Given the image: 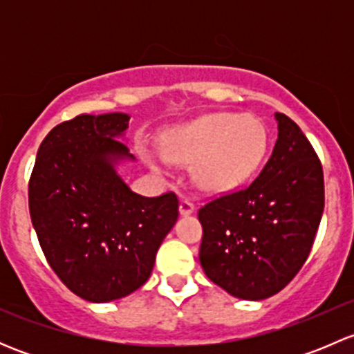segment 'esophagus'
Returning a JSON list of instances; mask_svg holds the SVG:
<instances>
[{"label":"esophagus","mask_w":354,"mask_h":354,"mask_svg":"<svg viewBox=\"0 0 354 354\" xmlns=\"http://www.w3.org/2000/svg\"><path fill=\"white\" fill-rule=\"evenodd\" d=\"M194 210H195V205L190 202V200H181L180 202L181 216H190V214H194Z\"/></svg>","instance_id":"1"}]
</instances>
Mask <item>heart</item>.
<instances>
[{
  "instance_id": "heart-1",
  "label": "heart",
  "mask_w": 354,
  "mask_h": 354,
  "mask_svg": "<svg viewBox=\"0 0 354 354\" xmlns=\"http://www.w3.org/2000/svg\"><path fill=\"white\" fill-rule=\"evenodd\" d=\"M159 142L167 160L192 166V180L200 192L221 195L255 173L267 154L269 133L255 116L210 113L167 128Z\"/></svg>"
}]
</instances>
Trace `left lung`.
<instances>
[{"instance_id":"8db88e82","label":"left lung","mask_w":354,"mask_h":354,"mask_svg":"<svg viewBox=\"0 0 354 354\" xmlns=\"http://www.w3.org/2000/svg\"><path fill=\"white\" fill-rule=\"evenodd\" d=\"M277 140L259 178L198 210L200 266L240 299L279 292L308 259L324 212L322 164L301 128L274 114Z\"/></svg>"}]
</instances>
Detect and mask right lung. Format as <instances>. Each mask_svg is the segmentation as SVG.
<instances>
[{
    "label": "right lung",
    "instance_id": "obj_1",
    "mask_svg": "<svg viewBox=\"0 0 354 354\" xmlns=\"http://www.w3.org/2000/svg\"><path fill=\"white\" fill-rule=\"evenodd\" d=\"M130 114H78L53 128L28 183L32 226L65 286L91 303L137 291L178 219L174 194L142 197L118 173L135 160L124 140Z\"/></svg>",
    "mask_w": 354,
    "mask_h": 354
}]
</instances>
